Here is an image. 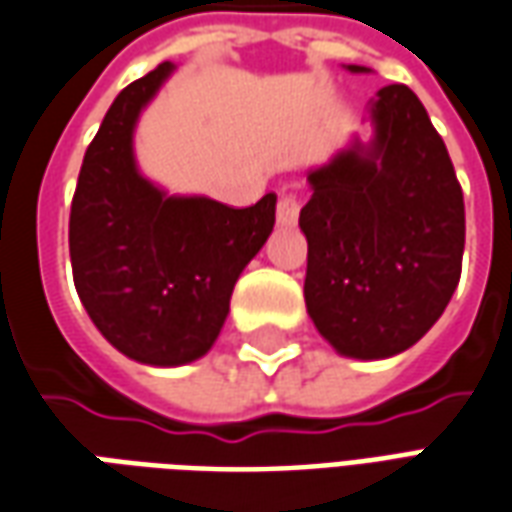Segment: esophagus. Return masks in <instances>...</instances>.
I'll use <instances>...</instances> for the list:
<instances>
[{"instance_id":"obj_1","label":"esophagus","mask_w":512,"mask_h":512,"mask_svg":"<svg viewBox=\"0 0 512 512\" xmlns=\"http://www.w3.org/2000/svg\"><path fill=\"white\" fill-rule=\"evenodd\" d=\"M275 215H278V223H281V226H292V223H297V215H300V198H297L295 192H281V195H278Z\"/></svg>"}]
</instances>
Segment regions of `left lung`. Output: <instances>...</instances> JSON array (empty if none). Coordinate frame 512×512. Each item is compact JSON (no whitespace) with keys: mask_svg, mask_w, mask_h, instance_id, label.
Wrapping results in <instances>:
<instances>
[{"mask_svg":"<svg viewBox=\"0 0 512 512\" xmlns=\"http://www.w3.org/2000/svg\"><path fill=\"white\" fill-rule=\"evenodd\" d=\"M372 121V146L308 173L314 195L300 209L308 314L339 353L364 361L402 353L433 328L466 245L463 190L416 93L386 85Z\"/></svg>","mask_w":512,"mask_h":512,"instance_id":"1","label":"left lung"}]
</instances>
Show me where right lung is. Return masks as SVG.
Segmentation results:
<instances>
[{
    "instance_id": "obj_1",
    "label": "right lung",
    "mask_w": 512,
    "mask_h": 512,
    "mask_svg": "<svg viewBox=\"0 0 512 512\" xmlns=\"http://www.w3.org/2000/svg\"><path fill=\"white\" fill-rule=\"evenodd\" d=\"M173 65L118 93L85 151L68 248L82 306L101 336L140 364L179 366L215 344L245 264L275 223V192L245 209L168 198L132 157L140 110Z\"/></svg>"
}]
</instances>
